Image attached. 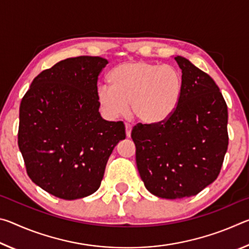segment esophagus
Instances as JSON below:
<instances>
[{
    "mask_svg": "<svg viewBox=\"0 0 249 249\" xmlns=\"http://www.w3.org/2000/svg\"><path fill=\"white\" fill-rule=\"evenodd\" d=\"M125 132H126V136L130 137V133H132V125L126 123L125 124Z\"/></svg>",
    "mask_w": 249,
    "mask_h": 249,
    "instance_id": "obj_1",
    "label": "esophagus"
}]
</instances>
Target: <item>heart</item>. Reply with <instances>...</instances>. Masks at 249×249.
<instances>
[{"label":"heart","mask_w":249,"mask_h":249,"mask_svg":"<svg viewBox=\"0 0 249 249\" xmlns=\"http://www.w3.org/2000/svg\"><path fill=\"white\" fill-rule=\"evenodd\" d=\"M111 87L98 88L96 96L103 112L111 119L125 114L145 123H157L169 117L182 93V75L172 66L137 60L121 64L108 75Z\"/></svg>","instance_id":"b5f03b06"}]
</instances>
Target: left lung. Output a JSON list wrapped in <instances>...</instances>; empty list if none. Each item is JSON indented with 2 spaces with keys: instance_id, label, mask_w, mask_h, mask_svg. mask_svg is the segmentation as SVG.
Here are the masks:
<instances>
[{
  "instance_id": "obj_1",
  "label": "left lung",
  "mask_w": 249,
  "mask_h": 249,
  "mask_svg": "<svg viewBox=\"0 0 249 249\" xmlns=\"http://www.w3.org/2000/svg\"><path fill=\"white\" fill-rule=\"evenodd\" d=\"M182 70L178 107L166 120L132 129L136 163L147 190L162 199L196 196L220 175L229 133L227 105L208 73L175 57Z\"/></svg>"
}]
</instances>
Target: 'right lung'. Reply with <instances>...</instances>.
Instances as JSON below:
<instances>
[{
  "mask_svg": "<svg viewBox=\"0 0 249 249\" xmlns=\"http://www.w3.org/2000/svg\"><path fill=\"white\" fill-rule=\"evenodd\" d=\"M101 57L59 61L33 80L19 107L18 147L34 183L50 195L75 200L100 188L109 155L125 140L122 121L99 113Z\"/></svg>",
  "mask_w": 249,
  "mask_h": 249,
  "instance_id": "1",
  "label": "right lung"
}]
</instances>
